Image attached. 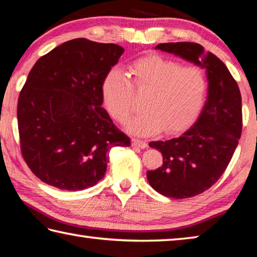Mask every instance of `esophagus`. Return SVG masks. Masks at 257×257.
Returning <instances> with one entry per match:
<instances>
[{"label": "esophagus", "instance_id": "esophagus-1", "mask_svg": "<svg viewBox=\"0 0 257 257\" xmlns=\"http://www.w3.org/2000/svg\"><path fill=\"white\" fill-rule=\"evenodd\" d=\"M132 144L133 146L139 147V149H146L147 147V143L145 141H141V139H137V138L132 139Z\"/></svg>", "mask_w": 257, "mask_h": 257}]
</instances>
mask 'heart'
<instances>
[{
  "mask_svg": "<svg viewBox=\"0 0 257 257\" xmlns=\"http://www.w3.org/2000/svg\"><path fill=\"white\" fill-rule=\"evenodd\" d=\"M129 70L134 84L123 71L112 69L103 81L102 95L110 114L123 123L136 108L135 88L138 93H150L145 111L129 122L130 132L139 136H151L163 129L177 134L196 119L207 93V78L201 67L147 55L130 64Z\"/></svg>",
  "mask_w": 257,
  "mask_h": 257,
  "instance_id": "1",
  "label": "heart"
}]
</instances>
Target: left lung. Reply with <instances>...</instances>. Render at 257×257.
<instances>
[{"label": "left lung", "instance_id": "1", "mask_svg": "<svg viewBox=\"0 0 257 257\" xmlns=\"http://www.w3.org/2000/svg\"><path fill=\"white\" fill-rule=\"evenodd\" d=\"M155 49L205 69L207 97L191 127L178 138L151 142L163 164L147 171L150 185L163 196L189 198L212 187L223 175L241 135V95L225 64L197 43H162Z\"/></svg>", "mask_w": 257, "mask_h": 257}]
</instances>
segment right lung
<instances>
[{"label": "right lung", "instance_id": "add662e5", "mask_svg": "<svg viewBox=\"0 0 257 257\" xmlns=\"http://www.w3.org/2000/svg\"><path fill=\"white\" fill-rule=\"evenodd\" d=\"M124 52L116 44L76 38L37 60L21 89L20 149L45 184L82 190L105 175L107 152L130 146L102 107L103 81Z\"/></svg>", "mask_w": 257, "mask_h": 257}]
</instances>
